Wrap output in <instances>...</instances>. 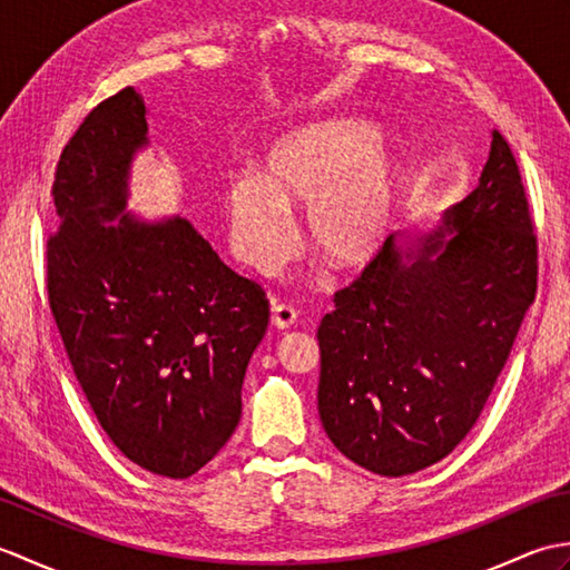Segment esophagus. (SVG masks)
I'll return each instance as SVG.
<instances>
[{
	"label": "esophagus",
	"mask_w": 570,
	"mask_h": 570,
	"mask_svg": "<svg viewBox=\"0 0 570 570\" xmlns=\"http://www.w3.org/2000/svg\"><path fill=\"white\" fill-rule=\"evenodd\" d=\"M294 323H296V311L292 306H284V304L272 306V328L286 331V328H292Z\"/></svg>",
	"instance_id": "obj_1"
}]
</instances>
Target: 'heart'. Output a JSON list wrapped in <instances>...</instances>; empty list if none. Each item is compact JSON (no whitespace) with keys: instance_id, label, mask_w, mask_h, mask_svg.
<instances>
[{"instance_id":"b5f03b06","label":"heart","mask_w":570,"mask_h":570,"mask_svg":"<svg viewBox=\"0 0 570 570\" xmlns=\"http://www.w3.org/2000/svg\"><path fill=\"white\" fill-rule=\"evenodd\" d=\"M229 247L269 276L288 257V220L301 209L304 247L337 274H355L390 245L404 203L402 166L382 154L365 119H325L286 131L264 149L257 176H233L220 193Z\"/></svg>"}]
</instances>
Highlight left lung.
I'll use <instances>...</instances> for the list:
<instances>
[{
  "mask_svg": "<svg viewBox=\"0 0 570 570\" xmlns=\"http://www.w3.org/2000/svg\"><path fill=\"white\" fill-rule=\"evenodd\" d=\"M537 294V235L510 144L492 129L478 188L394 237L318 325V414L353 463L402 478L465 439Z\"/></svg>",
  "mask_w": 570,
  "mask_h": 570,
  "instance_id": "obj_1",
  "label": "left lung"
}]
</instances>
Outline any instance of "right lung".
Returning a JSON list of instances; mask_svg holds the SVG:
<instances>
[{
  "instance_id": "1",
  "label": "right lung",
  "mask_w": 570,
  "mask_h": 570,
  "mask_svg": "<svg viewBox=\"0 0 570 570\" xmlns=\"http://www.w3.org/2000/svg\"><path fill=\"white\" fill-rule=\"evenodd\" d=\"M147 147V105L135 88L95 107L66 144L48 301L110 441L154 475L184 480L237 429L269 304L184 215L144 220L127 208L131 164Z\"/></svg>"
}]
</instances>
